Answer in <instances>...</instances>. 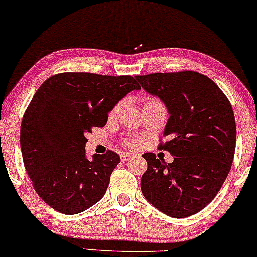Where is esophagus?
Here are the masks:
<instances>
[{
	"instance_id": "obj_1",
	"label": "esophagus",
	"mask_w": 257,
	"mask_h": 257,
	"mask_svg": "<svg viewBox=\"0 0 257 257\" xmlns=\"http://www.w3.org/2000/svg\"><path fill=\"white\" fill-rule=\"evenodd\" d=\"M133 158V156L131 153H122L121 154V160L122 161H128V160H131Z\"/></svg>"
}]
</instances>
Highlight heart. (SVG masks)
Listing matches in <instances>:
<instances>
[{
	"instance_id": "heart-1",
	"label": "heart",
	"mask_w": 257,
	"mask_h": 257,
	"mask_svg": "<svg viewBox=\"0 0 257 257\" xmlns=\"http://www.w3.org/2000/svg\"><path fill=\"white\" fill-rule=\"evenodd\" d=\"M122 105H124V100H120L118 101L117 104L114 105L113 107H112V110L110 112V117L113 118L117 115L120 110L122 108ZM150 106H164V104L161 103L160 99H158L156 97H146L145 98V103H144V107H150ZM125 145L126 146H135L136 145V140L133 139H125Z\"/></svg>"
}]
</instances>
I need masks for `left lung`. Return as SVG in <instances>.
<instances>
[{
	"label": "left lung",
	"mask_w": 257,
	"mask_h": 257,
	"mask_svg": "<svg viewBox=\"0 0 257 257\" xmlns=\"http://www.w3.org/2000/svg\"><path fill=\"white\" fill-rule=\"evenodd\" d=\"M144 89L166 105L168 119L158 149L173 163L144 153L147 170L140 188L145 199L172 217L202 210L222 187L234 160L236 124L233 107L219 86L192 70L136 76Z\"/></svg>",
	"instance_id": "8db88e82"
}]
</instances>
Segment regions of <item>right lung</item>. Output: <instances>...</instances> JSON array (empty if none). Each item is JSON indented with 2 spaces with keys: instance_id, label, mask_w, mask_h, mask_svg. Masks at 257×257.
I'll return each instance as SVG.
<instances>
[{
  "instance_id": "obj_1",
  "label": "right lung",
  "mask_w": 257,
  "mask_h": 257,
  "mask_svg": "<svg viewBox=\"0 0 257 257\" xmlns=\"http://www.w3.org/2000/svg\"><path fill=\"white\" fill-rule=\"evenodd\" d=\"M131 76L62 72L38 87L21 124L23 164L35 191L59 213H82L103 198L120 158L107 150L85 157L86 135L106 125L108 112L130 91Z\"/></svg>"
}]
</instances>
